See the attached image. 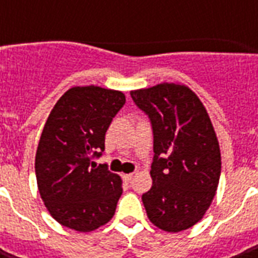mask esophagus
I'll return each mask as SVG.
<instances>
[{"mask_svg":"<svg viewBox=\"0 0 258 258\" xmlns=\"http://www.w3.org/2000/svg\"><path fill=\"white\" fill-rule=\"evenodd\" d=\"M121 178H123V180H124L125 183H130V182H131V179H133V174H123V175H121Z\"/></svg>","mask_w":258,"mask_h":258,"instance_id":"34e87169","label":"esophagus"}]
</instances>
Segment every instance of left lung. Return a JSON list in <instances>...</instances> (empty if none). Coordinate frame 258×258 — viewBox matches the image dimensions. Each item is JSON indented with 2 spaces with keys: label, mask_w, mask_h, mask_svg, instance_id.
I'll return each instance as SVG.
<instances>
[{
  "label": "left lung",
  "mask_w": 258,
  "mask_h": 258,
  "mask_svg": "<svg viewBox=\"0 0 258 258\" xmlns=\"http://www.w3.org/2000/svg\"><path fill=\"white\" fill-rule=\"evenodd\" d=\"M130 93L153 125V186L142 196L147 217L165 232L186 230L204 218L220 182L221 151L212 120L183 84L162 83Z\"/></svg>",
  "instance_id": "1"
}]
</instances>
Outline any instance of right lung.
<instances>
[{"instance_id":"1","label":"right lung","mask_w":258,"mask_h":258,"mask_svg":"<svg viewBox=\"0 0 258 258\" xmlns=\"http://www.w3.org/2000/svg\"><path fill=\"white\" fill-rule=\"evenodd\" d=\"M124 93L96 86L72 87L50 111L36 153V178L50 216L66 228L92 232L115 214L123 188L117 174L96 166L105 133Z\"/></svg>"}]
</instances>
